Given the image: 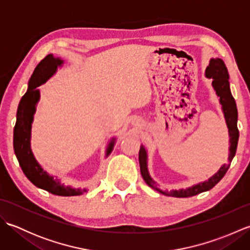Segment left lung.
<instances>
[{
	"label": "left lung",
	"instance_id": "obj_1",
	"mask_svg": "<svg viewBox=\"0 0 250 250\" xmlns=\"http://www.w3.org/2000/svg\"><path fill=\"white\" fill-rule=\"evenodd\" d=\"M205 76L207 78H213L211 82V86L216 91L217 97L219 98V103L221 105V109L224 111V116L226 119V124L228 129H229V137H230V147H229V158H228V163L224 164L218 172L214 174L213 176L208 178L205 182H202L200 184H196L194 186H191L189 188L186 189H179V190H161L158 188L156 183L153 182L150 177L149 172H148L147 167V151L144 146H141L140 153H139V160H140V167H141V174L143 178H144L145 183L155 189L158 192H160L164 195L174 196V198H189V196H193L199 194L201 192H204L211 189L218 184L222 177L225 176L228 168L230 167L231 161L235 156L236 148H237V142H238V129H237V108L234 98L232 97L231 90H230V83H229V73H228L227 66L225 62L219 58H211L209 60V64L205 70Z\"/></svg>",
	"mask_w": 250,
	"mask_h": 250
}]
</instances>
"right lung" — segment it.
Wrapping results in <instances>:
<instances>
[{
	"mask_svg": "<svg viewBox=\"0 0 250 250\" xmlns=\"http://www.w3.org/2000/svg\"><path fill=\"white\" fill-rule=\"evenodd\" d=\"M63 62L64 61L60 58L54 57V55L50 54L46 56L35 67L28 83V90L21 98L18 106L17 121L14 128V150L22 172L37 188L44 189L56 195L73 196L83 194L86 192L87 189H75L71 186L61 184L59 179L54 178V176L44 171L31 150L32 122L36 110V104L40 101V90L37 87L54 76L58 67L62 66ZM115 141L116 139L113 137V140L109 142L106 149V157L113 150Z\"/></svg>",
	"mask_w": 250,
	"mask_h": 250,
	"instance_id": "obj_1",
	"label": "right lung"
}]
</instances>
